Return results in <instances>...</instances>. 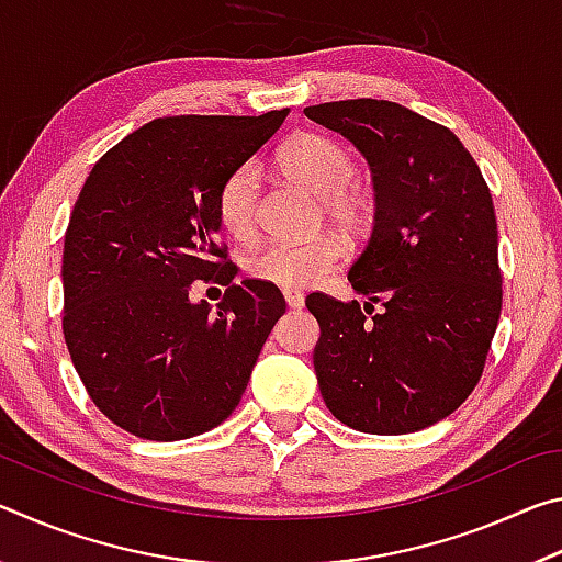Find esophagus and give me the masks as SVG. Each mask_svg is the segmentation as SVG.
<instances>
[{
  "label": "esophagus",
  "mask_w": 562,
  "mask_h": 562,
  "mask_svg": "<svg viewBox=\"0 0 562 562\" xmlns=\"http://www.w3.org/2000/svg\"><path fill=\"white\" fill-rule=\"evenodd\" d=\"M282 294H284V302H288V307H292V310H300L302 304H304V294H302L300 290L284 288V290H282Z\"/></svg>",
  "instance_id": "34e87169"
}]
</instances>
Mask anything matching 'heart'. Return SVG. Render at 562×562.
<instances>
[{
  "instance_id": "1",
  "label": "heart",
  "mask_w": 562,
  "mask_h": 562,
  "mask_svg": "<svg viewBox=\"0 0 562 562\" xmlns=\"http://www.w3.org/2000/svg\"><path fill=\"white\" fill-rule=\"evenodd\" d=\"M278 164L292 180L322 198L327 217L347 231H361L372 221V201L355 186L359 164L341 140L322 133H297L278 150ZM258 213V170L237 166L217 190V221L235 240H250ZM345 247L335 235L312 240H278L260 247L247 260L255 280L280 288H307L335 268Z\"/></svg>"
}]
</instances>
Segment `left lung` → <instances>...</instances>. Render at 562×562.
Segmentation results:
<instances>
[{
    "label": "left lung",
    "instance_id": "1",
    "mask_svg": "<svg viewBox=\"0 0 562 562\" xmlns=\"http://www.w3.org/2000/svg\"><path fill=\"white\" fill-rule=\"evenodd\" d=\"M304 116L364 154L376 190L372 235L347 274L369 302L304 300L319 322L322 398L357 431L426 429L469 398L498 327L491 190L453 131L394 101H329Z\"/></svg>",
    "mask_w": 562,
    "mask_h": 562
}]
</instances>
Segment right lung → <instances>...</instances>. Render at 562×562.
<instances>
[{
    "label": "right lung",
    "instance_id": "add662e5",
    "mask_svg": "<svg viewBox=\"0 0 562 562\" xmlns=\"http://www.w3.org/2000/svg\"><path fill=\"white\" fill-rule=\"evenodd\" d=\"M168 116L106 150L64 237V339L91 402L138 439L215 429L240 404L284 297L235 280L217 237V190L288 119ZM226 284L217 313L187 300Z\"/></svg>",
    "mask_w": 562,
    "mask_h": 562
}]
</instances>
